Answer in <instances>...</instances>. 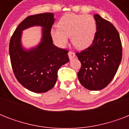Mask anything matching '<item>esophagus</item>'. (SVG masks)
<instances>
[{"instance_id":"1","label":"esophagus","mask_w":129,"mask_h":129,"mask_svg":"<svg viewBox=\"0 0 129 129\" xmlns=\"http://www.w3.org/2000/svg\"><path fill=\"white\" fill-rule=\"evenodd\" d=\"M68 56L69 58L72 59L74 58L75 57H76V54L74 53V52H73L72 51H70L68 52Z\"/></svg>"}]
</instances>
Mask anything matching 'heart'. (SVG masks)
<instances>
[{
    "label": "heart",
    "instance_id": "heart-1",
    "mask_svg": "<svg viewBox=\"0 0 129 129\" xmlns=\"http://www.w3.org/2000/svg\"><path fill=\"white\" fill-rule=\"evenodd\" d=\"M96 22L91 15L67 13L61 17L57 28L51 30V36L57 46L63 47L71 37L73 45L78 49L90 46L95 38Z\"/></svg>",
    "mask_w": 129,
    "mask_h": 129
}]
</instances>
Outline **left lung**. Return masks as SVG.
<instances>
[{"label":"left lung","mask_w":129,"mask_h":129,"mask_svg":"<svg viewBox=\"0 0 129 129\" xmlns=\"http://www.w3.org/2000/svg\"><path fill=\"white\" fill-rule=\"evenodd\" d=\"M95 38L90 47L76 53L81 62L79 81L90 90H100L108 86L118 70L122 49L119 33L112 23L98 15Z\"/></svg>","instance_id":"1"}]
</instances>
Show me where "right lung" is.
Segmentation results:
<instances>
[{
    "label": "right lung",
    "instance_id": "right-lung-1",
    "mask_svg": "<svg viewBox=\"0 0 129 129\" xmlns=\"http://www.w3.org/2000/svg\"><path fill=\"white\" fill-rule=\"evenodd\" d=\"M53 23V13L30 15L18 25L10 40L9 54L14 74L21 84L33 92L51 90L56 83L58 70L69 61L68 51L53 43L51 29ZM34 25L44 27L42 41L36 48L25 51L20 45L21 32Z\"/></svg>",
    "mask_w": 129,
    "mask_h": 129
}]
</instances>
